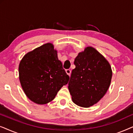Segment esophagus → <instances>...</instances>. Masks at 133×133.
I'll return each mask as SVG.
<instances>
[{
    "instance_id": "34e87169",
    "label": "esophagus",
    "mask_w": 133,
    "mask_h": 133,
    "mask_svg": "<svg viewBox=\"0 0 133 133\" xmlns=\"http://www.w3.org/2000/svg\"><path fill=\"white\" fill-rule=\"evenodd\" d=\"M66 72L67 73V74H68L69 76H70L71 73V70H70V69H66Z\"/></svg>"
}]
</instances>
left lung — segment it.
Here are the masks:
<instances>
[{
    "mask_svg": "<svg viewBox=\"0 0 133 133\" xmlns=\"http://www.w3.org/2000/svg\"><path fill=\"white\" fill-rule=\"evenodd\" d=\"M68 89L75 104L89 107L97 103L110 87L112 70L110 63L96 49L89 46L74 60Z\"/></svg>",
    "mask_w": 133,
    "mask_h": 133,
    "instance_id": "left-lung-1",
    "label": "left lung"
}]
</instances>
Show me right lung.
<instances>
[{"label": "right lung", "instance_id": "add662e5", "mask_svg": "<svg viewBox=\"0 0 133 133\" xmlns=\"http://www.w3.org/2000/svg\"><path fill=\"white\" fill-rule=\"evenodd\" d=\"M19 73L27 97L41 105L52 101L70 79L58 59L57 51L50 43L25 55L20 62Z\"/></svg>", "mask_w": 133, "mask_h": 133}]
</instances>
